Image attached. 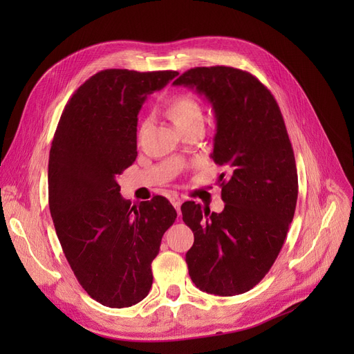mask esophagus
Returning a JSON list of instances; mask_svg holds the SVG:
<instances>
[{"label":"esophagus","instance_id":"esophagus-1","mask_svg":"<svg viewBox=\"0 0 354 354\" xmlns=\"http://www.w3.org/2000/svg\"><path fill=\"white\" fill-rule=\"evenodd\" d=\"M171 202H172V205L175 207V209L178 211V214H180V205H182V199H180L179 196H174V198H171Z\"/></svg>","mask_w":354,"mask_h":354}]
</instances>
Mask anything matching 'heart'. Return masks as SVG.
I'll return each mask as SVG.
<instances>
[{"mask_svg":"<svg viewBox=\"0 0 354 354\" xmlns=\"http://www.w3.org/2000/svg\"><path fill=\"white\" fill-rule=\"evenodd\" d=\"M167 113H169L174 123L180 129L195 122H202V110L196 99L188 93H179L175 95L167 104ZM146 127V123L142 124L140 133Z\"/></svg>","mask_w":354,"mask_h":354,"instance_id":"obj_1","label":"heart"}]
</instances>
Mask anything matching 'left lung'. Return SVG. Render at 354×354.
<instances>
[{
  "instance_id": "left-lung-1",
  "label": "left lung",
  "mask_w": 354,
  "mask_h": 354,
  "mask_svg": "<svg viewBox=\"0 0 354 354\" xmlns=\"http://www.w3.org/2000/svg\"><path fill=\"white\" fill-rule=\"evenodd\" d=\"M174 84L194 88L212 104V159L228 171L218 179L225 202L221 214L192 201L180 207L195 238L185 258L189 277L209 294L247 292L280 254L299 195L281 110L261 82L234 67H195Z\"/></svg>"
}]
</instances>
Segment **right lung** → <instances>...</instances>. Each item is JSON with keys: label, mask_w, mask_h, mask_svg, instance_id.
Instances as JSON below:
<instances>
[{"label": "right lung", "mask_w": 354, "mask_h": 354, "mask_svg": "<svg viewBox=\"0 0 354 354\" xmlns=\"http://www.w3.org/2000/svg\"><path fill=\"white\" fill-rule=\"evenodd\" d=\"M178 71L107 68L86 80L66 104L50 149L48 205L77 281L111 308L142 301L152 261L176 211L165 196L132 205L116 180L138 156L139 110Z\"/></svg>", "instance_id": "obj_1"}]
</instances>
